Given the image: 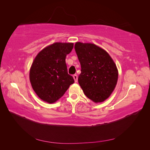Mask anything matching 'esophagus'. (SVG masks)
Listing matches in <instances>:
<instances>
[{
  "label": "esophagus",
  "instance_id": "obj_1",
  "mask_svg": "<svg viewBox=\"0 0 150 150\" xmlns=\"http://www.w3.org/2000/svg\"><path fill=\"white\" fill-rule=\"evenodd\" d=\"M73 78H74V79L75 83H77V82H78V76L76 75V74L73 75Z\"/></svg>",
  "mask_w": 150,
  "mask_h": 150
}]
</instances>
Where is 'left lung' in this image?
Returning a JSON list of instances; mask_svg holds the SVG:
<instances>
[{"instance_id": "1", "label": "left lung", "mask_w": 150, "mask_h": 150, "mask_svg": "<svg viewBox=\"0 0 150 150\" xmlns=\"http://www.w3.org/2000/svg\"><path fill=\"white\" fill-rule=\"evenodd\" d=\"M74 49L81 68V88L95 103L104 102L115 90L118 79L115 62L105 50L94 44L77 42Z\"/></svg>"}]
</instances>
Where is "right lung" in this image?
<instances>
[{
	"label": "right lung",
	"mask_w": 150,
	"mask_h": 150,
	"mask_svg": "<svg viewBox=\"0 0 150 150\" xmlns=\"http://www.w3.org/2000/svg\"><path fill=\"white\" fill-rule=\"evenodd\" d=\"M74 44L55 42L41 50L30 68L29 79L33 90L42 101L56 103L74 83L67 73L66 57Z\"/></svg>",
	"instance_id": "right-lung-1"
}]
</instances>
